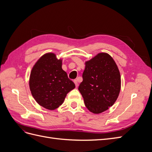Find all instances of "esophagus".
Returning <instances> with one entry per match:
<instances>
[{"mask_svg":"<svg viewBox=\"0 0 152 152\" xmlns=\"http://www.w3.org/2000/svg\"><path fill=\"white\" fill-rule=\"evenodd\" d=\"M73 82H74V83H75V84L76 87H78V86H79V84H78L77 80H73Z\"/></svg>","mask_w":152,"mask_h":152,"instance_id":"obj_1","label":"esophagus"}]
</instances>
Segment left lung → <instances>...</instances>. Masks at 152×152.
<instances>
[{
    "label": "left lung",
    "instance_id": "8db88e82",
    "mask_svg": "<svg viewBox=\"0 0 152 152\" xmlns=\"http://www.w3.org/2000/svg\"><path fill=\"white\" fill-rule=\"evenodd\" d=\"M82 79L79 90L90 112L102 113L116 102L121 90V75L108 54L99 53L86 61Z\"/></svg>",
    "mask_w": 152,
    "mask_h": 152
}]
</instances>
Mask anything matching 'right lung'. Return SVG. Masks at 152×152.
Masks as SVG:
<instances>
[{
  "instance_id": "obj_1",
  "label": "right lung",
  "mask_w": 152,
  "mask_h": 152,
  "mask_svg": "<svg viewBox=\"0 0 152 152\" xmlns=\"http://www.w3.org/2000/svg\"><path fill=\"white\" fill-rule=\"evenodd\" d=\"M61 66V59L54 53H47L37 61L30 73L31 93L39 104L48 110L58 108L75 87Z\"/></svg>"
}]
</instances>
